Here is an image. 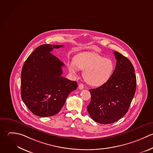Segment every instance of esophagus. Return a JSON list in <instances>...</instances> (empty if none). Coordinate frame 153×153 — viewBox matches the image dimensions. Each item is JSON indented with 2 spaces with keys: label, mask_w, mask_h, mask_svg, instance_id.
<instances>
[{
  "label": "esophagus",
  "mask_w": 153,
  "mask_h": 153,
  "mask_svg": "<svg viewBox=\"0 0 153 153\" xmlns=\"http://www.w3.org/2000/svg\"><path fill=\"white\" fill-rule=\"evenodd\" d=\"M78 88H79V89H83V88H84V86H83V84H82V83H80L79 85V86H78Z\"/></svg>",
  "instance_id": "esophagus-1"
}]
</instances>
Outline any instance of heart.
Returning a JSON list of instances; mask_svg holds the SVG:
<instances>
[{
  "label": "heart",
  "instance_id": "heart-1",
  "mask_svg": "<svg viewBox=\"0 0 153 153\" xmlns=\"http://www.w3.org/2000/svg\"><path fill=\"white\" fill-rule=\"evenodd\" d=\"M67 67L73 75L76 74L78 69L82 70L85 81L93 87L105 84L111 79L114 70V63L111 59L92 52L77 54L74 61L68 62Z\"/></svg>",
  "mask_w": 153,
  "mask_h": 153
}]
</instances>
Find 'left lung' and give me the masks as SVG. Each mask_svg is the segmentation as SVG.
Instances as JSON below:
<instances>
[{"label": "left lung", "mask_w": 153, "mask_h": 153, "mask_svg": "<svg viewBox=\"0 0 153 153\" xmlns=\"http://www.w3.org/2000/svg\"><path fill=\"white\" fill-rule=\"evenodd\" d=\"M116 66L111 79L104 85L89 89L91 101L88 111L91 118L101 124L113 123L128 112L135 95L137 79L131 62L114 51Z\"/></svg>", "instance_id": "left-lung-1"}]
</instances>
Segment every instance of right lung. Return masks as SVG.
<instances>
[{"instance_id": "obj_1", "label": "right lung", "mask_w": 153, "mask_h": 153, "mask_svg": "<svg viewBox=\"0 0 153 153\" xmlns=\"http://www.w3.org/2000/svg\"><path fill=\"white\" fill-rule=\"evenodd\" d=\"M64 45H42L25 61L21 79V98L39 117L52 116L63 107L68 95L77 88L76 82L62 76L64 64L51 53Z\"/></svg>"}]
</instances>
